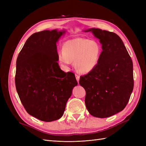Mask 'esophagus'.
Instances as JSON below:
<instances>
[{"instance_id":"esophagus-1","label":"esophagus","mask_w":146,"mask_h":146,"mask_svg":"<svg viewBox=\"0 0 146 146\" xmlns=\"http://www.w3.org/2000/svg\"><path fill=\"white\" fill-rule=\"evenodd\" d=\"M76 77L77 82L78 83L79 82V80H80V76H79L78 75H77V74H76Z\"/></svg>"}]
</instances>
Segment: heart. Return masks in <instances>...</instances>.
Returning <instances> with one entry per match:
<instances>
[{
    "label": "heart",
    "instance_id": "1",
    "mask_svg": "<svg viewBox=\"0 0 146 146\" xmlns=\"http://www.w3.org/2000/svg\"><path fill=\"white\" fill-rule=\"evenodd\" d=\"M101 54L102 47L98 42L77 38L63 44L62 52L58 53V60L66 67L75 61V66L78 72L88 74L98 65Z\"/></svg>",
    "mask_w": 146,
    "mask_h": 146
}]
</instances>
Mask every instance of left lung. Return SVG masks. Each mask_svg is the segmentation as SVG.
Instances as JSON below:
<instances>
[{
    "label": "left lung",
    "instance_id": "obj_1",
    "mask_svg": "<svg viewBox=\"0 0 146 146\" xmlns=\"http://www.w3.org/2000/svg\"><path fill=\"white\" fill-rule=\"evenodd\" d=\"M102 51L92 71L81 76L80 85L86 91L85 105L96 117L111 116L125 108L133 90V62L123 41L113 32L92 28Z\"/></svg>",
    "mask_w": 146,
    "mask_h": 146
}]
</instances>
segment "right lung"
<instances>
[{"label": "right lung", "instance_id": "obj_1", "mask_svg": "<svg viewBox=\"0 0 146 146\" xmlns=\"http://www.w3.org/2000/svg\"><path fill=\"white\" fill-rule=\"evenodd\" d=\"M64 33L53 30L33 33L17 58V92L27 112L42 121L62 117L72 89L78 84L74 74L64 72L57 62L56 42Z\"/></svg>", "mask_w": 146, "mask_h": 146}]
</instances>
